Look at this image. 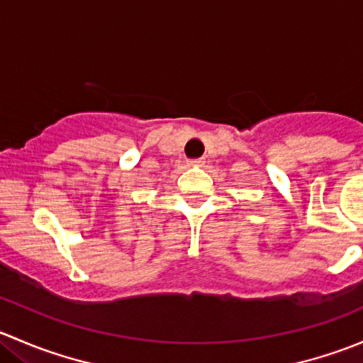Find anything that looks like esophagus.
I'll return each instance as SVG.
<instances>
[{"label": "esophagus", "instance_id": "esophagus-1", "mask_svg": "<svg viewBox=\"0 0 363 363\" xmlns=\"http://www.w3.org/2000/svg\"><path fill=\"white\" fill-rule=\"evenodd\" d=\"M189 163H191L193 167H203L205 161H203V158H199V160H191V161H189Z\"/></svg>", "mask_w": 363, "mask_h": 363}]
</instances>
